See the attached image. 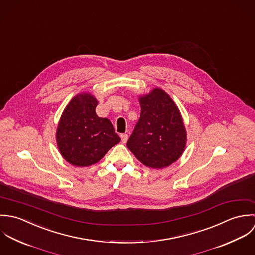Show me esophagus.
Returning a JSON list of instances; mask_svg holds the SVG:
<instances>
[{
	"label": "esophagus",
	"mask_w": 255,
	"mask_h": 255,
	"mask_svg": "<svg viewBox=\"0 0 255 255\" xmlns=\"http://www.w3.org/2000/svg\"><path fill=\"white\" fill-rule=\"evenodd\" d=\"M120 138H121V142L122 143H126L127 140H128V135L127 134H121Z\"/></svg>",
	"instance_id": "1"
}]
</instances>
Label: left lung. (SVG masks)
<instances>
[{"mask_svg":"<svg viewBox=\"0 0 255 255\" xmlns=\"http://www.w3.org/2000/svg\"><path fill=\"white\" fill-rule=\"evenodd\" d=\"M140 118L127 148L146 166L160 169L176 161L184 152L186 129L180 111L161 89L139 97Z\"/></svg>","mask_w":255,"mask_h":255,"instance_id":"left-lung-1","label":"left lung"}]
</instances>
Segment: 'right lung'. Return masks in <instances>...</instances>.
<instances>
[{
    "label": "right lung",
    "mask_w": 255,
    "mask_h": 255,
    "mask_svg": "<svg viewBox=\"0 0 255 255\" xmlns=\"http://www.w3.org/2000/svg\"><path fill=\"white\" fill-rule=\"evenodd\" d=\"M99 102L90 93L75 96L65 107L56 131L57 146L62 156L75 166L99 162L120 142L112 123L99 117Z\"/></svg>",
    "instance_id": "add662e5"
}]
</instances>
